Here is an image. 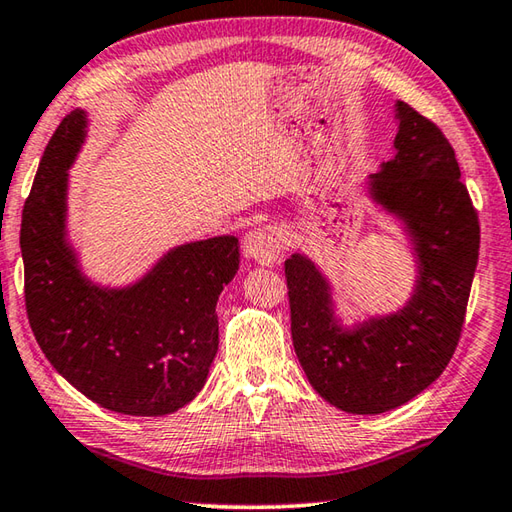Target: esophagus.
<instances>
[{
	"instance_id": "1",
	"label": "esophagus",
	"mask_w": 512,
	"mask_h": 512,
	"mask_svg": "<svg viewBox=\"0 0 512 512\" xmlns=\"http://www.w3.org/2000/svg\"><path fill=\"white\" fill-rule=\"evenodd\" d=\"M282 235L275 226L253 228L244 237V255L259 266H270L282 257Z\"/></svg>"
}]
</instances>
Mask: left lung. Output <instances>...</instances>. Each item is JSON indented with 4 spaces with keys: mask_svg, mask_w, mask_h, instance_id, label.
<instances>
[{
    "mask_svg": "<svg viewBox=\"0 0 512 512\" xmlns=\"http://www.w3.org/2000/svg\"><path fill=\"white\" fill-rule=\"evenodd\" d=\"M395 122L393 157L368 175L364 197L402 228L415 259L406 302L344 322L324 268L304 253L286 259L299 364L328 404L353 415L404 406L444 373L479 257V222L453 146L406 102H395Z\"/></svg>",
    "mask_w": 512,
    "mask_h": 512,
    "instance_id": "obj_1",
    "label": "left lung"
}]
</instances>
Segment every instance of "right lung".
Wrapping results in <instances>:
<instances>
[{
	"label": "right lung",
	"mask_w": 512,
	"mask_h": 512,
	"mask_svg": "<svg viewBox=\"0 0 512 512\" xmlns=\"http://www.w3.org/2000/svg\"><path fill=\"white\" fill-rule=\"evenodd\" d=\"M88 113L62 119L22 215L26 313L42 353L79 393L113 413L159 417L193 402L217 355V299L239 270V239L168 248L128 284L88 277L68 230V186Z\"/></svg>",
	"instance_id": "right-lung-1"
}]
</instances>
